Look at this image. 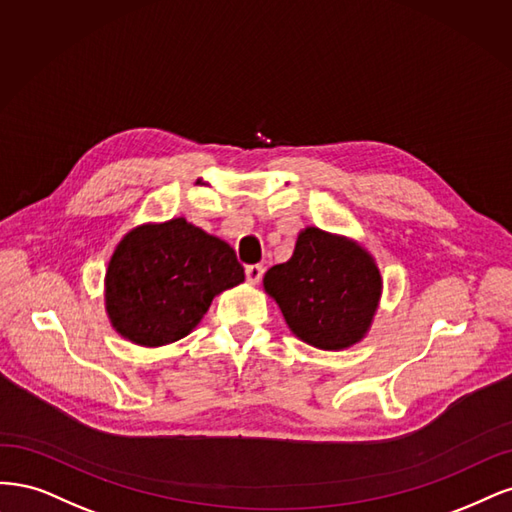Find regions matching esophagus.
<instances>
[{"mask_svg":"<svg viewBox=\"0 0 512 512\" xmlns=\"http://www.w3.org/2000/svg\"><path fill=\"white\" fill-rule=\"evenodd\" d=\"M244 274H246V280H249L251 285H257L261 276H263V266H259V263H253V266H246Z\"/></svg>","mask_w":512,"mask_h":512,"instance_id":"obj_1","label":"esophagus"}]
</instances>
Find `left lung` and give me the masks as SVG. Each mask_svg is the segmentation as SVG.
<instances>
[{
  "label": "left lung",
  "instance_id": "left-lung-1",
  "mask_svg": "<svg viewBox=\"0 0 512 512\" xmlns=\"http://www.w3.org/2000/svg\"><path fill=\"white\" fill-rule=\"evenodd\" d=\"M263 287L295 336L317 349L338 351L368 332L383 283L364 249L308 227L291 259L266 272Z\"/></svg>",
  "mask_w": 512,
  "mask_h": 512
}]
</instances>
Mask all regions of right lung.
Instances as JSON below:
<instances>
[{
	"label": "right lung",
	"mask_w": 512,
	"mask_h": 512,
	"mask_svg": "<svg viewBox=\"0 0 512 512\" xmlns=\"http://www.w3.org/2000/svg\"><path fill=\"white\" fill-rule=\"evenodd\" d=\"M244 280L227 242L185 219L142 225L114 251L106 272V308L117 332L161 346L187 336L217 293Z\"/></svg>",
	"instance_id": "1"
}]
</instances>
